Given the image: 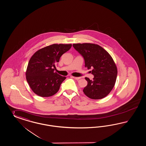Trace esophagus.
Masks as SVG:
<instances>
[{
	"label": "esophagus",
	"mask_w": 146,
	"mask_h": 146,
	"mask_svg": "<svg viewBox=\"0 0 146 146\" xmlns=\"http://www.w3.org/2000/svg\"><path fill=\"white\" fill-rule=\"evenodd\" d=\"M73 79H76V80H79V79H80L81 77H75V76H72Z\"/></svg>",
	"instance_id": "obj_1"
}]
</instances>
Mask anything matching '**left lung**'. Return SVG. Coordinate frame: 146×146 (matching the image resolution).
<instances>
[{
	"mask_svg": "<svg viewBox=\"0 0 146 146\" xmlns=\"http://www.w3.org/2000/svg\"><path fill=\"white\" fill-rule=\"evenodd\" d=\"M73 46L84 58L86 67L93 68V80L85 78L87 85L83 90L84 93L92 99L105 98L115 84L117 70L113 59L105 50L98 45L74 44Z\"/></svg>",
	"mask_w": 146,
	"mask_h": 146,
	"instance_id": "8db88e82",
	"label": "left lung"
}]
</instances>
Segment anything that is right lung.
<instances>
[{"instance_id": "obj_1", "label": "right lung", "mask_w": 146, "mask_h": 146, "mask_svg": "<svg viewBox=\"0 0 146 146\" xmlns=\"http://www.w3.org/2000/svg\"><path fill=\"white\" fill-rule=\"evenodd\" d=\"M71 44H53L36 51L31 58L26 72V80L33 92L41 97L58 92L66 77L55 73V64Z\"/></svg>"}]
</instances>
